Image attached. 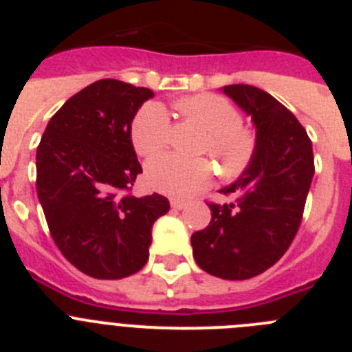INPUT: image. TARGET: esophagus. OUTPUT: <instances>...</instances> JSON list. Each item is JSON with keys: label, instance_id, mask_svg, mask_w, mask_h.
Instances as JSON below:
<instances>
[{"label": "esophagus", "instance_id": "1", "mask_svg": "<svg viewBox=\"0 0 352 352\" xmlns=\"http://www.w3.org/2000/svg\"><path fill=\"white\" fill-rule=\"evenodd\" d=\"M170 208L173 210H185L186 203L185 201H179V199H170Z\"/></svg>", "mask_w": 352, "mask_h": 352}]
</instances>
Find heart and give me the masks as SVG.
<instances>
[{
  "label": "heart",
  "instance_id": "b5f03b06",
  "mask_svg": "<svg viewBox=\"0 0 352 352\" xmlns=\"http://www.w3.org/2000/svg\"><path fill=\"white\" fill-rule=\"evenodd\" d=\"M176 111L208 132L203 149L222 162L229 176L241 173L256 149V135L241 126V113L234 104L219 95L201 93L174 104ZM133 148L142 157L164 151L169 142V116L160 104H146L130 126ZM149 186L173 197H190L204 190L213 179V167L206 158H182L162 155L146 166Z\"/></svg>",
  "mask_w": 352,
  "mask_h": 352
}]
</instances>
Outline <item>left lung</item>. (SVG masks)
I'll list each match as a JSON object with an SVG mask.
<instances>
[{"instance_id":"left-lung-1","label":"left lung","mask_w":352,"mask_h":352,"mask_svg":"<svg viewBox=\"0 0 352 352\" xmlns=\"http://www.w3.org/2000/svg\"><path fill=\"white\" fill-rule=\"evenodd\" d=\"M226 93L256 126V149L247 169L210 204L211 222L192 234L199 268L223 280H247L272 268L287 252L301 223L314 178L312 142L294 114L270 93L229 84Z\"/></svg>"}]
</instances>
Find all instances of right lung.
Wrapping results in <instances>:
<instances>
[{
  "instance_id": "add662e5",
  "label": "right lung",
  "mask_w": 352,
  "mask_h": 352,
  "mask_svg": "<svg viewBox=\"0 0 352 352\" xmlns=\"http://www.w3.org/2000/svg\"><path fill=\"white\" fill-rule=\"evenodd\" d=\"M155 93L102 79L68 98L36 148V192L54 243L79 272L118 280L149 257L164 195L125 194L142 173L130 126Z\"/></svg>"
}]
</instances>
